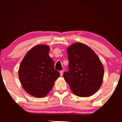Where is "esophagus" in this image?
<instances>
[{"label":"esophagus","instance_id":"obj_1","mask_svg":"<svg viewBox=\"0 0 122 122\" xmlns=\"http://www.w3.org/2000/svg\"><path fill=\"white\" fill-rule=\"evenodd\" d=\"M60 74H61V76H62L63 74V71H60Z\"/></svg>","mask_w":122,"mask_h":122}]
</instances>
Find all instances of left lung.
<instances>
[{
	"instance_id": "left-lung-1",
	"label": "left lung",
	"mask_w": 122,
	"mask_h": 122,
	"mask_svg": "<svg viewBox=\"0 0 122 122\" xmlns=\"http://www.w3.org/2000/svg\"><path fill=\"white\" fill-rule=\"evenodd\" d=\"M68 71L63 76L73 93L81 97L98 91L103 81L104 69L99 58L89 46L81 43L68 47Z\"/></svg>"
}]
</instances>
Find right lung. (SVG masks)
<instances>
[{"label":"right lung","mask_w":122,"mask_h":122,"mask_svg":"<svg viewBox=\"0 0 122 122\" xmlns=\"http://www.w3.org/2000/svg\"><path fill=\"white\" fill-rule=\"evenodd\" d=\"M50 48L38 45L26 53L19 69V78L25 91L31 96L43 98L48 94L60 73L49 56Z\"/></svg>","instance_id":"obj_1"}]
</instances>
